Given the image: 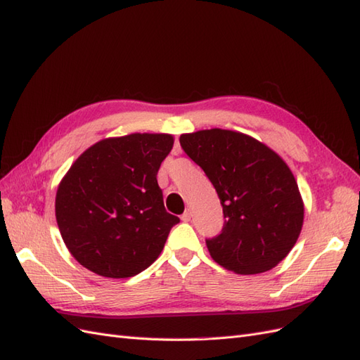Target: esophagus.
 <instances>
[{"instance_id": "1", "label": "esophagus", "mask_w": 360, "mask_h": 360, "mask_svg": "<svg viewBox=\"0 0 360 360\" xmlns=\"http://www.w3.org/2000/svg\"><path fill=\"white\" fill-rule=\"evenodd\" d=\"M191 217H192V210H189V209H188L186 212L181 215V220H183V221H189V220H191Z\"/></svg>"}]
</instances>
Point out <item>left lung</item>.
<instances>
[{
  "instance_id": "obj_1",
  "label": "left lung",
  "mask_w": 360,
  "mask_h": 360,
  "mask_svg": "<svg viewBox=\"0 0 360 360\" xmlns=\"http://www.w3.org/2000/svg\"><path fill=\"white\" fill-rule=\"evenodd\" d=\"M180 143L223 206V231L206 241L212 259L238 275L278 266L304 224L301 192L283 157L255 137L221 128L181 134Z\"/></svg>"
}]
</instances>
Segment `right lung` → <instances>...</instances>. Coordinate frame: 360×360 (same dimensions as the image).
Wrapping results in <instances>:
<instances>
[{"label":"right lung","mask_w":360,"mask_h":360,"mask_svg":"<svg viewBox=\"0 0 360 360\" xmlns=\"http://www.w3.org/2000/svg\"><path fill=\"white\" fill-rule=\"evenodd\" d=\"M172 134L133 133L96 142L59 181L56 221L79 264L105 278H129L162 253L179 217L166 212L157 172Z\"/></svg>","instance_id":"right-lung-1"}]
</instances>
